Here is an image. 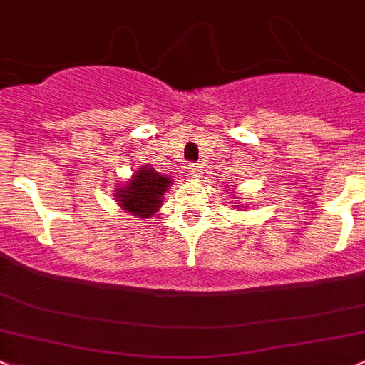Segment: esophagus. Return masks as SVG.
<instances>
[{"instance_id":"1","label":"esophagus","mask_w":365,"mask_h":365,"mask_svg":"<svg viewBox=\"0 0 365 365\" xmlns=\"http://www.w3.org/2000/svg\"><path fill=\"white\" fill-rule=\"evenodd\" d=\"M202 168H204V165L202 163H191L187 165V174H190L191 178H200Z\"/></svg>"}]
</instances>
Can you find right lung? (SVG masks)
I'll list each match as a JSON object with an SVG mask.
<instances>
[{
	"instance_id": "right-lung-1",
	"label": "right lung",
	"mask_w": 365,
	"mask_h": 365,
	"mask_svg": "<svg viewBox=\"0 0 365 365\" xmlns=\"http://www.w3.org/2000/svg\"><path fill=\"white\" fill-rule=\"evenodd\" d=\"M172 179L158 174L149 165H142L125 186H118L114 197L119 207L137 217H151L161 207L165 191L170 187Z\"/></svg>"
}]
</instances>
